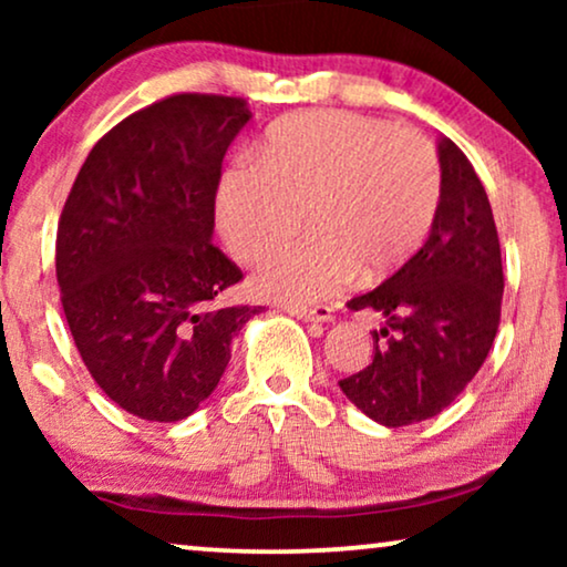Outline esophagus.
Here are the masks:
<instances>
[{
  "label": "esophagus",
  "instance_id": "obj_1",
  "mask_svg": "<svg viewBox=\"0 0 567 567\" xmlns=\"http://www.w3.org/2000/svg\"><path fill=\"white\" fill-rule=\"evenodd\" d=\"M286 312L299 317V320L305 322H330L332 320V309L324 307V305H317V307H286Z\"/></svg>",
  "mask_w": 567,
  "mask_h": 567
}]
</instances>
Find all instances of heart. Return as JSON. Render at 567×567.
<instances>
[{
    "label": "heart",
    "mask_w": 567,
    "mask_h": 567,
    "mask_svg": "<svg viewBox=\"0 0 567 567\" xmlns=\"http://www.w3.org/2000/svg\"><path fill=\"white\" fill-rule=\"evenodd\" d=\"M441 206V162L415 128L374 115L312 111L278 123L262 165L224 173L216 221L224 245L255 262L293 237H312L268 255L252 286L266 297L317 301L359 274L382 281L421 250Z\"/></svg>",
    "instance_id": "obj_1"
}]
</instances>
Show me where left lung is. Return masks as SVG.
I'll return each instance as SVG.
<instances>
[{
  "label": "left lung",
  "instance_id": "8db88e82",
  "mask_svg": "<svg viewBox=\"0 0 567 567\" xmlns=\"http://www.w3.org/2000/svg\"><path fill=\"white\" fill-rule=\"evenodd\" d=\"M441 206L421 250L359 293L348 309H374V359L340 390L371 421L400 429L439 415L460 398L501 324L503 262L493 208L475 167L441 138Z\"/></svg>",
  "mask_w": 567,
  "mask_h": 567
}]
</instances>
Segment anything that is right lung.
I'll return each mask as SVG.
<instances>
[{"label": "right lung", "mask_w": 567, "mask_h": 567, "mask_svg": "<svg viewBox=\"0 0 567 567\" xmlns=\"http://www.w3.org/2000/svg\"><path fill=\"white\" fill-rule=\"evenodd\" d=\"M243 97L181 92L131 113L84 159L56 231L69 330L100 390L142 421L188 417L260 307H214L243 278L212 243Z\"/></svg>", "instance_id": "obj_1"}]
</instances>
